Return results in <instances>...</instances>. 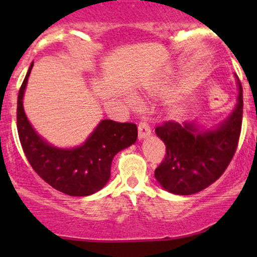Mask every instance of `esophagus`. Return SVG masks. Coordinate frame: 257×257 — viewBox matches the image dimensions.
Listing matches in <instances>:
<instances>
[{
  "instance_id": "obj_1",
  "label": "esophagus",
  "mask_w": 257,
  "mask_h": 257,
  "mask_svg": "<svg viewBox=\"0 0 257 257\" xmlns=\"http://www.w3.org/2000/svg\"><path fill=\"white\" fill-rule=\"evenodd\" d=\"M139 138L140 139H144V138H147L150 134H151V126H150L149 123L146 122H140L139 123Z\"/></svg>"
}]
</instances>
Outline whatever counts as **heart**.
<instances>
[{
    "mask_svg": "<svg viewBox=\"0 0 257 257\" xmlns=\"http://www.w3.org/2000/svg\"><path fill=\"white\" fill-rule=\"evenodd\" d=\"M132 102H134V100H132ZM182 106L181 105H173L172 108H170V114L173 117H179L182 114Z\"/></svg>",
    "mask_w": 257,
    "mask_h": 257,
    "instance_id": "obj_1",
    "label": "heart"
}]
</instances>
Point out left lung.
<instances>
[{
    "mask_svg": "<svg viewBox=\"0 0 257 257\" xmlns=\"http://www.w3.org/2000/svg\"><path fill=\"white\" fill-rule=\"evenodd\" d=\"M238 104L216 129L198 132L192 123L167 120L156 128L166 144V158L155 176L168 192L188 196L214 184L231 163L239 143L243 119V88L238 79Z\"/></svg>",
    "mask_w": 257,
    "mask_h": 257,
    "instance_id": "left-lung-1",
    "label": "left lung"
}]
</instances>
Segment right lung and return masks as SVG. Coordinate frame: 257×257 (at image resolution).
Returning <instances> with one entry per match:
<instances>
[{"instance_id":"1","label":"right lung","mask_w":257,"mask_h":257,"mask_svg":"<svg viewBox=\"0 0 257 257\" xmlns=\"http://www.w3.org/2000/svg\"><path fill=\"white\" fill-rule=\"evenodd\" d=\"M34 63L18 94L17 128L20 144L32 169L53 188L73 197H84L101 190L111 175L112 159L138 139L134 123L104 119L82 146L60 150L43 141L25 116L23 95Z\"/></svg>"}]
</instances>
